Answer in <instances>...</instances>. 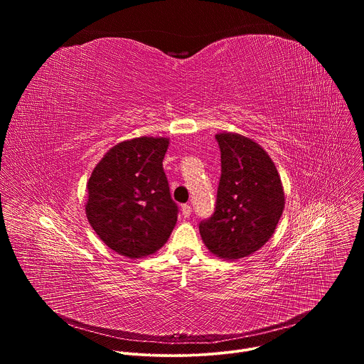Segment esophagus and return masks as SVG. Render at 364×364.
<instances>
[{
	"label": "esophagus",
	"mask_w": 364,
	"mask_h": 364,
	"mask_svg": "<svg viewBox=\"0 0 364 364\" xmlns=\"http://www.w3.org/2000/svg\"><path fill=\"white\" fill-rule=\"evenodd\" d=\"M181 212H183L184 218H188L191 215V207L188 204H183L181 205Z\"/></svg>",
	"instance_id": "1"
}]
</instances>
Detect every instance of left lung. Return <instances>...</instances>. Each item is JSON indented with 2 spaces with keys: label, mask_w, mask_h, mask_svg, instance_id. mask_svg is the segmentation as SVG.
Wrapping results in <instances>:
<instances>
[{
  "label": "left lung",
  "mask_w": 364,
  "mask_h": 364,
  "mask_svg": "<svg viewBox=\"0 0 364 364\" xmlns=\"http://www.w3.org/2000/svg\"><path fill=\"white\" fill-rule=\"evenodd\" d=\"M216 139L222 152L216 210L198 229L210 253L237 261L272 237L285 193L274 161L256 141L235 132H219Z\"/></svg>",
  "instance_id": "left-lung-1"
}]
</instances>
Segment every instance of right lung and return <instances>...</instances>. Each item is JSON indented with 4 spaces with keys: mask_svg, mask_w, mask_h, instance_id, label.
Segmentation results:
<instances>
[{
    "mask_svg": "<svg viewBox=\"0 0 364 364\" xmlns=\"http://www.w3.org/2000/svg\"><path fill=\"white\" fill-rule=\"evenodd\" d=\"M166 136H138L114 145L87 180L86 218L99 239L125 257L160 250L177 223L163 160Z\"/></svg>",
    "mask_w": 364,
    "mask_h": 364,
    "instance_id": "obj_1",
    "label": "right lung"
}]
</instances>
